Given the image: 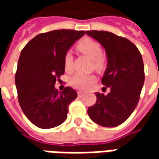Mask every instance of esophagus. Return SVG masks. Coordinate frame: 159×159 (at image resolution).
I'll return each instance as SVG.
<instances>
[{
    "label": "esophagus",
    "instance_id": "1",
    "mask_svg": "<svg viewBox=\"0 0 159 159\" xmlns=\"http://www.w3.org/2000/svg\"><path fill=\"white\" fill-rule=\"evenodd\" d=\"M83 95H84V93H83V92H81V91H78V95H79L80 97H81Z\"/></svg>",
    "mask_w": 159,
    "mask_h": 159
}]
</instances>
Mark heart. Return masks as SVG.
I'll list each match as a JSON object with an SVG mask.
<instances>
[{
    "instance_id": "obj_1",
    "label": "heart",
    "mask_w": 159,
    "mask_h": 159,
    "mask_svg": "<svg viewBox=\"0 0 159 159\" xmlns=\"http://www.w3.org/2000/svg\"><path fill=\"white\" fill-rule=\"evenodd\" d=\"M77 48L93 60V64L95 70H102L104 67V58L101 55L102 48L97 41L89 38L84 39L78 44ZM64 65L66 71H70L72 70V55L70 52H67L64 55ZM95 80V76L93 74L76 73L70 79V85L74 89L85 90L92 86Z\"/></svg>"
}]
</instances>
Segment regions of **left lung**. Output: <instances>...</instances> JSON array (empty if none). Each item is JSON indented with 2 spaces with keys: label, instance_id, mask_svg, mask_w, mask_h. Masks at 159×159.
Masks as SVG:
<instances>
[{
  "label": "left lung",
  "instance_id": "left-lung-1",
  "mask_svg": "<svg viewBox=\"0 0 159 159\" xmlns=\"http://www.w3.org/2000/svg\"><path fill=\"white\" fill-rule=\"evenodd\" d=\"M105 49L107 67L102 83L111 89L107 95L95 93L96 102L88 114L102 126H118L136 108L144 83L143 57L136 46L125 38L104 31H86Z\"/></svg>",
  "mask_w": 159,
  "mask_h": 159
}]
</instances>
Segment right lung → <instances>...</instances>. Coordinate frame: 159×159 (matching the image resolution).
<instances>
[{
    "mask_svg": "<svg viewBox=\"0 0 159 159\" xmlns=\"http://www.w3.org/2000/svg\"><path fill=\"white\" fill-rule=\"evenodd\" d=\"M84 34L65 29L40 34L21 51L15 77L18 102L26 118L40 128L56 127L67 119L77 92L70 87L60 92L55 84L64 73V55Z\"/></svg>",
    "mask_w": 159,
    "mask_h": 159,
    "instance_id": "add662e5",
    "label": "right lung"
}]
</instances>
